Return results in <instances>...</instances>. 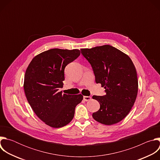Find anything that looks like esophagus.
Wrapping results in <instances>:
<instances>
[{
  "label": "esophagus",
  "instance_id": "esophagus-1",
  "mask_svg": "<svg viewBox=\"0 0 160 160\" xmlns=\"http://www.w3.org/2000/svg\"><path fill=\"white\" fill-rule=\"evenodd\" d=\"M90 99H91L90 96H83V100L85 101H90Z\"/></svg>",
  "mask_w": 160,
  "mask_h": 160
}]
</instances>
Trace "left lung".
Segmentation results:
<instances>
[{"instance_id":"8db88e82","label":"left lung","mask_w":160,"mask_h":160,"mask_svg":"<svg viewBox=\"0 0 160 160\" xmlns=\"http://www.w3.org/2000/svg\"><path fill=\"white\" fill-rule=\"evenodd\" d=\"M80 51L92 68L96 83L106 89L105 96H92L100 104L93 118L106 125L120 122L127 116L138 96L133 63L128 55L109 45Z\"/></svg>"}]
</instances>
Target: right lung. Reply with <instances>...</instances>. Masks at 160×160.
<instances>
[{
  "instance_id": "obj_1",
  "label": "right lung",
  "mask_w": 160,
  "mask_h": 160,
  "mask_svg": "<svg viewBox=\"0 0 160 160\" xmlns=\"http://www.w3.org/2000/svg\"><path fill=\"white\" fill-rule=\"evenodd\" d=\"M80 54L78 49H52L35 56L26 70L23 87L27 101L36 115L51 127L69 123L83 99L82 94L59 91L63 87L65 67Z\"/></svg>"
}]
</instances>
